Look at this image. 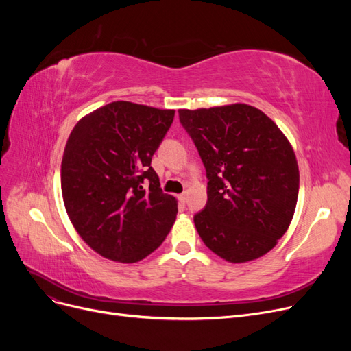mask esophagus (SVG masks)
<instances>
[{"mask_svg":"<svg viewBox=\"0 0 351 351\" xmlns=\"http://www.w3.org/2000/svg\"><path fill=\"white\" fill-rule=\"evenodd\" d=\"M178 200L182 202V204H186V202H187V192H184V193H182V195H178Z\"/></svg>","mask_w":351,"mask_h":351,"instance_id":"34e87169","label":"esophagus"}]
</instances>
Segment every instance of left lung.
<instances>
[{"label":"left lung","mask_w":351,"mask_h":351,"mask_svg":"<svg viewBox=\"0 0 351 351\" xmlns=\"http://www.w3.org/2000/svg\"><path fill=\"white\" fill-rule=\"evenodd\" d=\"M206 168L208 204L195 226L209 250L230 263L277 246L293 219L299 165L269 117L247 104L178 110Z\"/></svg>","instance_id":"obj_1"}]
</instances>
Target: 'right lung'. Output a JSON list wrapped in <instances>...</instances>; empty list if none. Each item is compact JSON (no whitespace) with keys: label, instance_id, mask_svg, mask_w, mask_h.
<instances>
[{"label":"right lung","instance_id":"add662e5","mask_svg":"<svg viewBox=\"0 0 351 351\" xmlns=\"http://www.w3.org/2000/svg\"><path fill=\"white\" fill-rule=\"evenodd\" d=\"M174 112L115 101L84 115L69 136L62 200L79 236L104 258L139 262L161 246L174 224L177 199L162 193L151 167Z\"/></svg>","mask_w":351,"mask_h":351}]
</instances>
